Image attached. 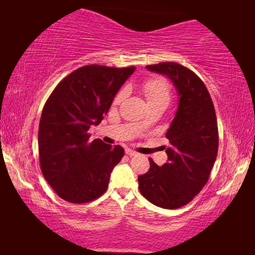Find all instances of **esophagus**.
Segmentation results:
<instances>
[{
	"mask_svg": "<svg viewBox=\"0 0 255 255\" xmlns=\"http://www.w3.org/2000/svg\"><path fill=\"white\" fill-rule=\"evenodd\" d=\"M126 154L129 155V156H133V155H136L137 153L135 152V150H132L130 148H126Z\"/></svg>",
	"mask_w": 255,
	"mask_h": 255,
	"instance_id": "1",
	"label": "esophagus"
}]
</instances>
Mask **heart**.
Wrapping results in <instances>:
<instances>
[{
	"mask_svg": "<svg viewBox=\"0 0 255 255\" xmlns=\"http://www.w3.org/2000/svg\"><path fill=\"white\" fill-rule=\"evenodd\" d=\"M143 91L149 106L154 105H169L171 101V90L170 86L163 79H149L143 84ZM125 96V91L119 92L115 99V102H120ZM146 120H141L140 126H145Z\"/></svg>",
	"mask_w": 255,
	"mask_h": 255,
	"instance_id": "heart-1",
	"label": "heart"
}]
</instances>
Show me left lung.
<instances>
[{
  "label": "left lung",
  "instance_id": "1",
  "mask_svg": "<svg viewBox=\"0 0 255 255\" xmlns=\"http://www.w3.org/2000/svg\"><path fill=\"white\" fill-rule=\"evenodd\" d=\"M146 68L169 77L179 103L165 135L167 161L158 166L149 158L150 167L138 176V188L153 205L176 209L191 201L209 179L218 152L217 119L206 85L189 68L178 63Z\"/></svg>",
  "mask_w": 255,
  "mask_h": 255
}]
</instances>
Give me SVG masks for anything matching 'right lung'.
Listing matches in <instances>:
<instances>
[{"label":"right lung","mask_w":255,"mask_h":255,"mask_svg":"<svg viewBox=\"0 0 255 255\" xmlns=\"http://www.w3.org/2000/svg\"><path fill=\"white\" fill-rule=\"evenodd\" d=\"M136 67L86 65L56 86L42 109L38 147L41 172L54 191L68 202L84 204L106 192L122 146L90 141L116 94Z\"/></svg>","instance_id":"obj_1"}]
</instances>
